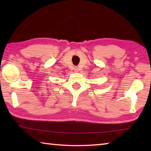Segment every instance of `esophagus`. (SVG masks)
Wrapping results in <instances>:
<instances>
[{
    "instance_id": "esophagus-1",
    "label": "esophagus",
    "mask_w": 151,
    "mask_h": 151,
    "mask_svg": "<svg viewBox=\"0 0 151 151\" xmlns=\"http://www.w3.org/2000/svg\"><path fill=\"white\" fill-rule=\"evenodd\" d=\"M75 72H78V69L77 67H75Z\"/></svg>"
}]
</instances>
